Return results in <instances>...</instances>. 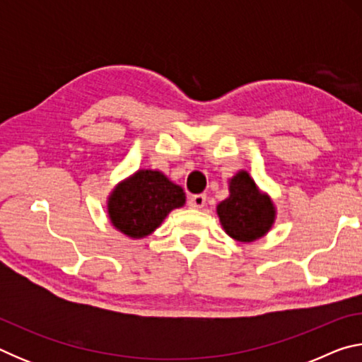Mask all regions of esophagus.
<instances>
[{
    "label": "esophagus",
    "mask_w": 362,
    "mask_h": 362,
    "mask_svg": "<svg viewBox=\"0 0 362 362\" xmlns=\"http://www.w3.org/2000/svg\"><path fill=\"white\" fill-rule=\"evenodd\" d=\"M206 204V194H193L189 196L188 206L193 207V209H201Z\"/></svg>",
    "instance_id": "1"
}]
</instances>
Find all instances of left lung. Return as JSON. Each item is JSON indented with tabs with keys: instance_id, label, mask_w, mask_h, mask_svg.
I'll use <instances>...</instances> for the list:
<instances>
[{
	"instance_id": "obj_1",
	"label": "left lung",
	"mask_w": 362,
	"mask_h": 362,
	"mask_svg": "<svg viewBox=\"0 0 362 362\" xmlns=\"http://www.w3.org/2000/svg\"><path fill=\"white\" fill-rule=\"evenodd\" d=\"M223 230L236 241L250 243L267 235L274 222V206L262 194L247 173H238L230 180V196L217 206Z\"/></svg>"
}]
</instances>
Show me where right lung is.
<instances>
[{
  "label": "right lung",
  "mask_w": 362,
  "mask_h": 362,
  "mask_svg": "<svg viewBox=\"0 0 362 362\" xmlns=\"http://www.w3.org/2000/svg\"><path fill=\"white\" fill-rule=\"evenodd\" d=\"M185 204L183 189L159 170H139L119 183L108 198V216L116 230L129 238H145L168 214Z\"/></svg>",
  "instance_id": "right-lung-1"
}]
</instances>
